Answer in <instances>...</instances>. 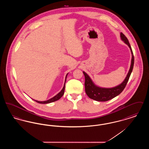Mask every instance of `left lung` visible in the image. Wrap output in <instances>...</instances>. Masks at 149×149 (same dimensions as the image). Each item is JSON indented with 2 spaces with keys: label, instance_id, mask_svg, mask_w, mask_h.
Here are the masks:
<instances>
[{
  "label": "left lung",
  "instance_id": "obj_1",
  "mask_svg": "<svg viewBox=\"0 0 149 149\" xmlns=\"http://www.w3.org/2000/svg\"><path fill=\"white\" fill-rule=\"evenodd\" d=\"M120 37L122 41H123L125 43H126L129 46L131 54H132V60H131V64L130 66V70L128 72L126 78H125V80L120 84V85H118L116 87L112 88H102L98 87L94 84L93 83L91 79L83 71V74L85 77V93L91 99L99 101V102H105L108 101L110 99H113L118 95H119L120 93L122 92L125 88L126 87V84L127 83L128 81L129 80L131 74L133 70L134 65V56L130 44L127 38L125 35L120 33Z\"/></svg>",
  "mask_w": 149,
  "mask_h": 149
}]
</instances>
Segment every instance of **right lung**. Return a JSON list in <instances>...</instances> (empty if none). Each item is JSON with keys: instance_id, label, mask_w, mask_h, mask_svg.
Here are the masks:
<instances>
[{"instance_id": "1", "label": "right lung", "mask_w": 149, "mask_h": 149, "mask_svg": "<svg viewBox=\"0 0 149 149\" xmlns=\"http://www.w3.org/2000/svg\"><path fill=\"white\" fill-rule=\"evenodd\" d=\"M68 74H67L66 76V77L68 75ZM65 82H66V79H65V84H64V87L63 88V89L61 91V92L58 93L56 95H55L54 97L52 98L51 99H49V100H47L46 101H43V102H40V101H37V100H35L36 102L38 103H41V104H47V103H50L51 102H55L57 100H58L59 99H60V98L63 95V94H64V91H65Z\"/></svg>"}]
</instances>
